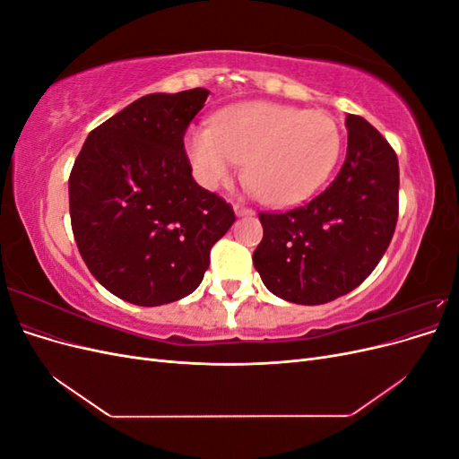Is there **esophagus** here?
I'll return each instance as SVG.
<instances>
[{
  "mask_svg": "<svg viewBox=\"0 0 459 459\" xmlns=\"http://www.w3.org/2000/svg\"><path fill=\"white\" fill-rule=\"evenodd\" d=\"M233 211H235V214H238V216H255V211H253V208H248V206L235 204Z\"/></svg>",
  "mask_w": 459,
  "mask_h": 459,
  "instance_id": "esophagus-1",
  "label": "esophagus"
}]
</instances>
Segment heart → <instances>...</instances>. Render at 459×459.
<instances>
[{
    "mask_svg": "<svg viewBox=\"0 0 459 459\" xmlns=\"http://www.w3.org/2000/svg\"><path fill=\"white\" fill-rule=\"evenodd\" d=\"M342 147L339 124L324 110L247 103L226 110L216 128H191L186 151L199 182L228 186L247 162V182L268 204L300 203L322 186Z\"/></svg>",
    "mask_w": 459,
    "mask_h": 459,
    "instance_id": "heart-1",
    "label": "heart"
}]
</instances>
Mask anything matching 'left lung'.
<instances>
[{"instance_id":"left-lung-1","label":"left lung","mask_w":459,"mask_h":459,"mask_svg":"<svg viewBox=\"0 0 459 459\" xmlns=\"http://www.w3.org/2000/svg\"><path fill=\"white\" fill-rule=\"evenodd\" d=\"M341 172L310 203L260 212L264 238L253 255L264 285L295 304L351 293L383 258L398 220V159L371 124L346 115Z\"/></svg>"}]
</instances>
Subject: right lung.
<instances>
[{
    "label": "right lung",
    "instance_id": "add662e5",
    "mask_svg": "<svg viewBox=\"0 0 459 459\" xmlns=\"http://www.w3.org/2000/svg\"><path fill=\"white\" fill-rule=\"evenodd\" d=\"M208 90L149 93L90 132L68 178L73 233L88 270L137 307L191 295L231 204L191 176L184 149Z\"/></svg>",
    "mask_w": 459,
    "mask_h": 459
}]
</instances>
